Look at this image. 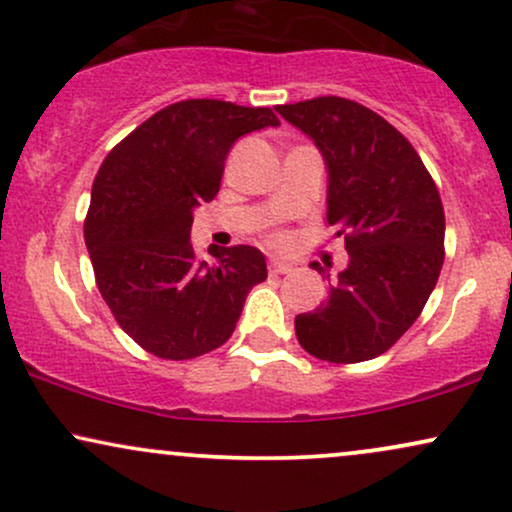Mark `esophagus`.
I'll return each instance as SVG.
<instances>
[{"instance_id":"esophagus-1","label":"esophagus","mask_w":512,"mask_h":512,"mask_svg":"<svg viewBox=\"0 0 512 512\" xmlns=\"http://www.w3.org/2000/svg\"><path fill=\"white\" fill-rule=\"evenodd\" d=\"M292 266H287V263H280V261H270L268 263V273L270 275H287Z\"/></svg>"}]
</instances>
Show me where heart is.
I'll return each mask as SVG.
<instances>
[{"label": "heart", "mask_w": 512, "mask_h": 512, "mask_svg": "<svg viewBox=\"0 0 512 512\" xmlns=\"http://www.w3.org/2000/svg\"><path fill=\"white\" fill-rule=\"evenodd\" d=\"M268 242L270 244H273V246H282V244H285L287 242V237H285V232H270V235H268Z\"/></svg>", "instance_id": "b5f03b06"}]
</instances>
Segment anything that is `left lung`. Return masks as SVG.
<instances>
[{
    "label": "left lung",
    "instance_id": "8db88e82",
    "mask_svg": "<svg viewBox=\"0 0 512 512\" xmlns=\"http://www.w3.org/2000/svg\"><path fill=\"white\" fill-rule=\"evenodd\" d=\"M277 113L323 151L327 223L349 251L325 304L296 315V339L320 361H370L399 342L437 285L446 230L439 189L413 144L368 106L318 97ZM313 268L330 280L320 263Z\"/></svg>",
    "mask_w": 512,
    "mask_h": 512
}]
</instances>
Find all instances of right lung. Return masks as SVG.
<instances>
[{
	"instance_id": "add662e5",
	"label": "right lung",
	"mask_w": 512,
	"mask_h": 512,
	"mask_svg": "<svg viewBox=\"0 0 512 512\" xmlns=\"http://www.w3.org/2000/svg\"><path fill=\"white\" fill-rule=\"evenodd\" d=\"M268 125H280L273 109L185 99L137 125L94 178L85 218L94 280L123 332L156 358L223 346L246 294L268 277L254 246H211L206 263L189 244L192 211L218 194L227 151Z\"/></svg>"
}]
</instances>
